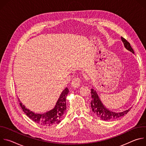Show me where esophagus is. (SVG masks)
<instances>
[{
	"mask_svg": "<svg viewBox=\"0 0 146 146\" xmlns=\"http://www.w3.org/2000/svg\"><path fill=\"white\" fill-rule=\"evenodd\" d=\"M80 82H81V78L79 77H75L72 81L71 85L73 87L78 88L80 86Z\"/></svg>",
	"mask_w": 146,
	"mask_h": 146,
	"instance_id": "esophagus-1",
	"label": "esophagus"
}]
</instances>
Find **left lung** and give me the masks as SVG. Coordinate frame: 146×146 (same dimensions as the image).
<instances>
[{
	"mask_svg": "<svg viewBox=\"0 0 146 146\" xmlns=\"http://www.w3.org/2000/svg\"><path fill=\"white\" fill-rule=\"evenodd\" d=\"M121 40L123 43V45L128 50L130 51L134 54V51L131 46L130 43L123 37H121ZM91 97L92 100L91 102V109L93 113L99 118L105 121H113L116 119L125 114H127L131 109L127 110L122 112H113L110 111L107 108H106L103 105V103L100 101L99 96L98 95L96 91L94 89H91Z\"/></svg>",
	"mask_w": 146,
	"mask_h": 146,
	"instance_id": "8db88e82",
	"label": "left lung"
}]
</instances>
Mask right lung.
<instances>
[{"label": "right lung", "mask_w": 146, "mask_h": 146, "mask_svg": "<svg viewBox=\"0 0 146 146\" xmlns=\"http://www.w3.org/2000/svg\"><path fill=\"white\" fill-rule=\"evenodd\" d=\"M68 93L69 90L66 88L61 93L54 108L43 114H37L30 111L20 101L19 106L26 115L35 122L41 126L51 127L58 124L64 117L66 110V98Z\"/></svg>", "instance_id": "obj_1"}]
</instances>
